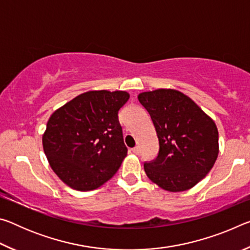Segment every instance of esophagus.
Listing matches in <instances>:
<instances>
[{
    "label": "esophagus",
    "mask_w": 250,
    "mask_h": 250,
    "mask_svg": "<svg viewBox=\"0 0 250 250\" xmlns=\"http://www.w3.org/2000/svg\"><path fill=\"white\" fill-rule=\"evenodd\" d=\"M131 151H132L134 154H139V153H140V147L134 146V147H132V149H131Z\"/></svg>",
    "instance_id": "34e87169"
}]
</instances>
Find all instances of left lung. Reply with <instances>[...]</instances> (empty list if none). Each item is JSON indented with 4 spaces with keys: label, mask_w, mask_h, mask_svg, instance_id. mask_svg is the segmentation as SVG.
Wrapping results in <instances>:
<instances>
[{
    "label": "left lung",
    "mask_w": 250,
    "mask_h": 250,
    "mask_svg": "<svg viewBox=\"0 0 250 250\" xmlns=\"http://www.w3.org/2000/svg\"><path fill=\"white\" fill-rule=\"evenodd\" d=\"M153 122L158 156L145 162L149 179L168 192L193 188L213 167L218 155L215 122L182 92L158 89L138 96Z\"/></svg>",
    "instance_id": "obj_1"
}]
</instances>
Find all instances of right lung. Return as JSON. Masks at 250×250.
<instances>
[{
    "label": "right lung",
    "instance_id": "add662e5",
    "mask_svg": "<svg viewBox=\"0 0 250 250\" xmlns=\"http://www.w3.org/2000/svg\"><path fill=\"white\" fill-rule=\"evenodd\" d=\"M129 98L125 91H88L50 116L44 152L53 171L71 188L91 191L119 170L128 149L118 112Z\"/></svg>",
    "mask_w": 250,
    "mask_h": 250
}]
</instances>
